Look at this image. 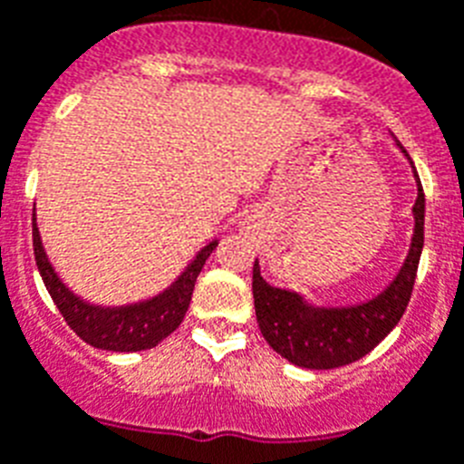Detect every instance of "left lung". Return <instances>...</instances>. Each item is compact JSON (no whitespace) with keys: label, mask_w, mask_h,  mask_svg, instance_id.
<instances>
[{"label":"left lung","mask_w":464,"mask_h":464,"mask_svg":"<svg viewBox=\"0 0 464 464\" xmlns=\"http://www.w3.org/2000/svg\"><path fill=\"white\" fill-rule=\"evenodd\" d=\"M396 144L403 156H408L401 141ZM408 163L417 185V198L412 206L415 227L403 266L384 292L355 305H315L298 292L267 285L256 258L254 305L260 334L266 336L273 351H277L292 365L305 370H334L361 361L403 317L424 246V191L411 156Z\"/></svg>","instance_id":"left-lung-1"}]
</instances>
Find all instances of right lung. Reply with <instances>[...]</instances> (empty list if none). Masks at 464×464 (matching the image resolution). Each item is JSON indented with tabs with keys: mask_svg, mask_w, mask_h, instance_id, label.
I'll list each match as a JSON object with an SVG mask.
<instances>
[{
	"mask_svg": "<svg viewBox=\"0 0 464 464\" xmlns=\"http://www.w3.org/2000/svg\"><path fill=\"white\" fill-rule=\"evenodd\" d=\"M33 246L42 282L47 286L49 296L56 304V308L61 310V315L68 323V327L82 342L94 348L113 351V353H135V351H147V348L159 346L185 320L198 273L206 266L208 256L216 251L218 239L208 241L194 256L189 266L178 275V279L170 286H166L163 292L128 305H97L72 292L71 286L59 277V273L53 270L52 260H49L47 251H44L34 208Z\"/></svg>",
	"mask_w": 464,
	"mask_h": 464,
	"instance_id": "obj_1",
	"label": "right lung"
}]
</instances>
